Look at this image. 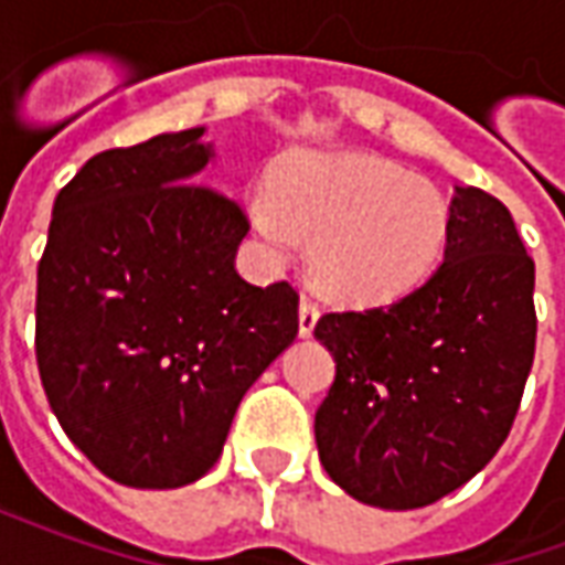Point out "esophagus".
<instances>
[{
  "mask_svg": "<svg viewBox=\"0 0 565 565\" xmlns=\"http://www.w3.org/2000/svg\"><path fill=\"white\" fill-rule=\"evenodd\" d=\"M318 318H320V308L318 302H311L308 296H302V302H299V335H311L315 327H318Z\"/></svg>",
  "mask_w": 565,
  "mask_h": 565,
  "instance_id": "obj_1",
  "label": "esophagus"
}]
</instances>
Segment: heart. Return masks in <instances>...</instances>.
<instances>
[{"instance_id": "1", "label": "heart", "mask_w": 565, "mask_h": 565, "mask_svg": "<svg viewBox=\"0 0 565 565\" xmlns=\"http://www.w3.org/2000/svg\"><path fill=\"white\" fill-rule=\"evenodd\" d=\"M250 223L275 257L311 238V278L342 302L379 306L412 294L445 257L450 205L436 186L369 153H306L275 190L250 196Z\"/></svg>"}]
</instances>
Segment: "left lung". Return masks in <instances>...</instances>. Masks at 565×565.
Masks as SVG:
<instances>
[{
	"mask_svg": "<svg viewBox=\"0 0 565 565\" xmlns=\"http://www.w3.org/2000/svg\"><path fill=\"white\" fill-rule=\"evenodd\" d=\"M535 263L509 209L450 199L445 259L391 306L330 311L335 381L315 415L323 469L375 509H424L493 460L535 354Z\"/></svg>",
	"mask_w": 565,
	"mask_h": 565,
	"instance_id": "obj_1",
	"label": "left lung"
}]
</instances>
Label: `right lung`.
<instances>
[{"label": "right lung", "instance_id": "1", "mask_svg": "<svg viewBox=\"0 0 565 565\" xmlns=\"http://www.w3.org/2000/svg\"><path fill=\"white\" fill-rule=\"evenodd\" d=\"M205 127L111 148L54 202L35 360L66 436L111 481L169 490L217 462L247 387L299 332L287 281L235 271L242 205L199 184Z\"/></svg>", "mask_w": 565, "mask_h": 565}]
</instances>
